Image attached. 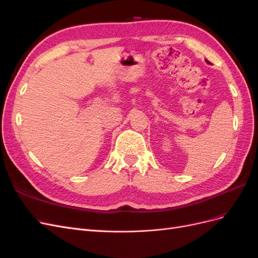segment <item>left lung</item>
Wrapping results in <instances>:
<instances>
[{"label": "left lung", "mask_w": 258, "mask_h": 258, "mask_svg": "<svg viewBox=\"0 0 258 258\" xmlns=\"http://www.w3.org/2000/svg\"><path fill=\"white\" fill-rule=\"evenodd\" d=\"M207 62H208V63H210V62H209V61H208V60H207Z\"/></svg>", "instance_id": "1"}]
</instances>
